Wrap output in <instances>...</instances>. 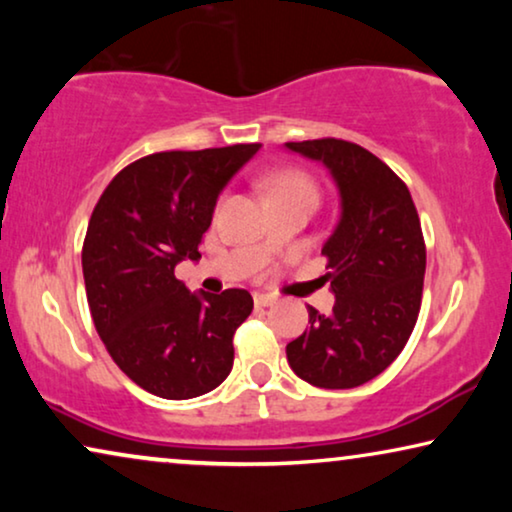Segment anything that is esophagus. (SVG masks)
Listing matches in <instances>:
<instances>
[{
	"label": "esophagus",
	"instance_id": "esophagus-1",
	"mask_svg": "<svg viewBox=\"0 0 512 512\" xmlns=\"http://www.w3.org/2000/svg\"><path fill=\"white\" fill-rule=\"evenodd\" d=\"M254 303H256V307H270V305H275V298L265 296V293H254Z\"/></svg>",
	"mask_w": 512,
	"mask_h": 512
}]
</instances>
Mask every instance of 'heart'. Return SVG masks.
<instances>
[{"mask_svg":"<svg viewBox=\"0 0 512 512\" xmlns=\"http://www.w3.org/2000/svg\"><path fill=\"white\" fill-rule=\"evenodd\" d=\"M268 198L282 200V198H307L317 202V188H314L312 179L298 170H279L268 179Z\"/></svg>","mask_w":512,"mask_h":512,"instance_id":"b5f03b06","label":"heart"}]
</instances>
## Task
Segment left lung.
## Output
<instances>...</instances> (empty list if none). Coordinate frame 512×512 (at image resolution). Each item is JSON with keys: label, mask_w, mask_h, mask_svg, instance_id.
Returning a JSON list of instances; mask_svg holds the SVG:
<instances>
[{"label": "left lung", "mask_w": 512, "mask_h": 512, "mask_svg": "<svg viewBox=\"0 0 512 512\" xmlns=\"http://www.w3.org/2000/svg\"><path fill=\"white\" fill-rule=\"evenodd\" d=\"M321 163L340 195V219L321 247L335 305L310 312V328L286 345L300 380L352 389L403 352L422 305L426 247L408 186L380 158L345 139L286 142Z\"/></svg>", "instance_id": "1"}]
</instances>
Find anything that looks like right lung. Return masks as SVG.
I'll return each instance as SVG.
<instances>
[{
  "mask_svg": "<svg viewBox=\"0 0 512 512\" xmlns=\"http://www.w3.org/2000/svg\"><path fill=\"white\" fill-rule=\"evenodd\" d=\"M258 146L139 158L90 216L81 254L90 314L116 366L153 396H202L233 368V335L254 298L244 289L191 293L174 268L200 261L216 200Z\"/></svg>",
  "mask_w": 512,
  "mask_h": 512,
  "instance_id": "obj_1",
  "label": "right lung"
}]
</instances>
